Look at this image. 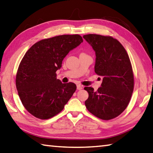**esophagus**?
Returning <instances> with one entry per match:
<instances>
[{
  "label": "esophagus",
  "instance_id": "34e87169",
  "mask_svg": "<svg viewBox=\"0 0 153 153\" xmlns=\"http://www.w3.org/2000/svg\"><path fill=\"white\" fill-rule=\"evenodd\" d=\"M76 87H77L78 90H81V89L82 88V85H76Z\"/></svg>",
  "mask_w": 153,
  "mask_h": 153
}]
</instances>
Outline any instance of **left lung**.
Masks as SVG:
<instances>
[{
  "mask_svg": "<svg viewBox=\"0 0 153 153\" xmlns=\"http://www.w3.org/2000/svg\"><path fill=\"white\" fill-rule=\"evenodd\" d=\"M96 54L95 73L102 76L97 91L86 86L87 110L100 119L108 120L122 113L130 102L134 89V74L127 53L117 39L111 36L89 34L83 36Z\"/></svg>",
  "mask_w": 153,
  "mask_h": 153,
  "instance_id": "obj_1",
  "label": "left lung"
}]
</instances>
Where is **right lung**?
Returning <instances> with one entry per match:
<instances>
[{"mask_svg": "<svg viewBox=\"0 0 153 153\" xmlns=\"http://www.w3.org/2000/svg\"><path fill=\"white\" fill-rule=\"evenodd\" d=\"M83 40L79 34L42 39L27 51L20 62L16 86L24 107L34 117L47 120L61 112L76 89L73 82L62 83L56 71L69 51Z\"/></svg>", "mask_w": 153, "mask_h": 153, "instance_id": "1", "label": "right lung"}]
</instances>
